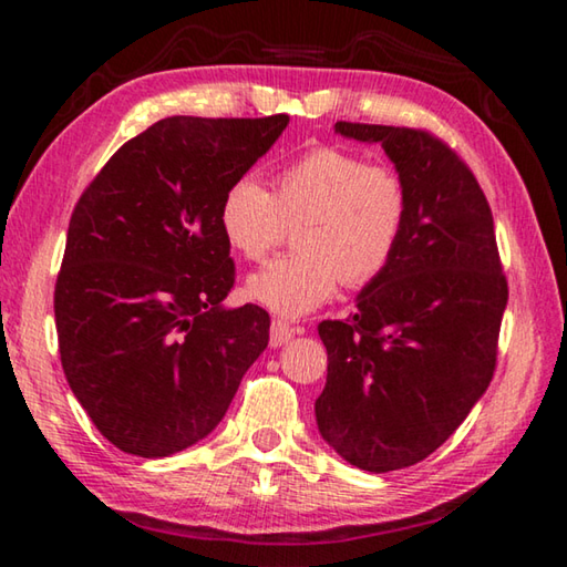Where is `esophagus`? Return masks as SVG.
Instances as JSON below:
<instances>
[{
    "instance_id": "34e87169",
    "label": "esophagus",
    "mask_w": 567,
    "mask_h": 567,
    "mask_svg": "<svg viewBox=\"0 0 567 567\" xmlns=\"http://www.w3.org/2000/svg\"><path fill=\"white\" fill-rule=\"evenodd\" d=\"M292 338H295V328H290V324L282 322V320H272V330H270L272 348H280V344L290 342Z\"/></svg>"
}]
</instances>
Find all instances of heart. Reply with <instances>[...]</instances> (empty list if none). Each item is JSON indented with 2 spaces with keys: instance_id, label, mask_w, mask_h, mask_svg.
<instances>
[{
  "instance_id": "1",
  "label": "heart",
  "mask_w": 567,
  "mask_h": 567,
  "mask_svg": "<svg viewBox=\"0 0 567 567\" xmlns=\"http://www.w3.org/2000/svg\"><path fill=\"white\" fill-rule=\"evenodd\" d=\"M408 213L395 169L318 147L277 172L272 195L255 177L233 182L219 203V229L237 255L257 262L295 225V252L249 275L247 295L282 318H302L328 302L340 280H375L395 255Z\"/></svg>"
}]
</instances>
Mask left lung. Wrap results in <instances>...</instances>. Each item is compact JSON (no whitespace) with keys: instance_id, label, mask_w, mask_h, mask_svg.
Listing matches in <instances>:
<instances>
[{"instance_id":"8db88e82","label":"left lung","mask_w":567,"mask_h":567,"mask_svg":"<svg viewBox=\"0 0 567 567\" xmlns=\"http://www.w3.org/2000/svg\"><path fill=\"white\" fill-rule=\"evenodd\" d=\"M385 150L410 197L400 245L348 320H324L328 382L315 400L324 443L350 465L390 473L455 433L493 380L507 282L491 205L433 134L338 122Z\"/></svg>"}]
</instances>
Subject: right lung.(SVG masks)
Segmentation results:
<instances>
[{"label": "right lung", "mask_w": 567, "mask_h": 567, "mask_svg": "<svg viewBox=\"0 0 567 567\" xmlns=\"http://www.w3.org/2000/svg\"><path fill=\"white\" fill-rule=\"evenodd\" d=\"M290 117H167L122 145L76 203L54 320L66 382L122 453L169 457L219 425L270 342V315L225 307L227 187Z\"/></svg>", "instance_id": "1"}]
</instances>
